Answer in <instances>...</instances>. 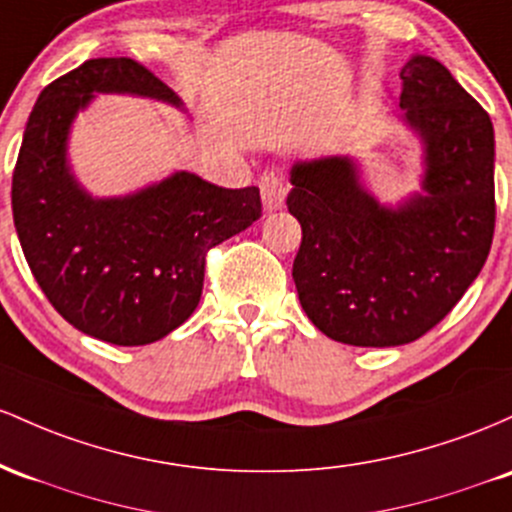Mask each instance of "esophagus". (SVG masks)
Here are the masks:
<instances>
[{"mask_svg": "<svg viewBox=\"0 0 512 512\" xmlns=\"http://www.w3.org/2000/svg\"><path fill=\"white\" fill-rule=\"evenodd\" d=\"M258 188H261V198H263V208L266 210H280L285 203L287 195V183L280 174L275 171H266L258 181Z\"/></svg>", "mask_w": 512, "mask_h": 512, "instance_id": "esophagus-1", "label": "esophagus"}]
</instances>
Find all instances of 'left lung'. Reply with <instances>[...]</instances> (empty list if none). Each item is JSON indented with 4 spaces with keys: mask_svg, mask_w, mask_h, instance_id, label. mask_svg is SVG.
I'll list each match as a JSON object with an SVG mask.
<instances>
[{
    "mask_svg": "<svg viewBox=\"0 0 512 512\" xmlns=\"http://www.w3.org/2000/svg\"><path fill=\"white\" fill-rule=\"evenodd\" d=\"M406 125L421 137L423 193L380 205L348 157L297 162L287 210L302 225L292 263L302 309L321 333L363 348L404 346L462 300L496 227L493 125L445 65L401 67Z\"/></svg>",
    "mask_w": 512,
    "mask_h": 512,
    "instance_id": "8db88e82",
    "label": "left lung"
}]
</instances>
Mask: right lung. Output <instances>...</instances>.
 <instances>
[{"mask_svg":"<svg viewBox=\"0 0 512 512\" xmlns=\"http://www.w3.org/2000/svg\"><path fill=\"white\" fill-rule=\"evenodd\" d=\"M94 94L181 99L130 57H96L43 89L11 179V210L33 278L74 329L147 346L186 321L203 295L205 256L261 217L256 186L220 188L179 171L125 195L94 198L67 164L72 120Z\"/></svg>","mask_w":512,"mask_h":512,"instance_id":"right-lung-1","label":"right lung"}]
</instances>
